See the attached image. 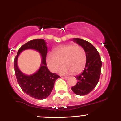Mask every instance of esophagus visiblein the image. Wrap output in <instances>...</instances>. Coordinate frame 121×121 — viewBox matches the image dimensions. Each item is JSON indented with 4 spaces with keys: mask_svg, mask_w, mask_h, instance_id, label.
<instances>
[{
    "mask_svg": "<svg viewBox=\"0 0 121 121\" xmlns=\"http://www.w3.org/2000/svg\"><path fill=\"white\" fill-rule=\"evenodd\" d=\"M61 78H63V79H65V80H67V79H68L67 77H61Z\"/></svg>",
    "mask_w": 121,
    "mask_h": 121,
    "instance_id": "1",
    "label": "esophagus"
}]
</instances>
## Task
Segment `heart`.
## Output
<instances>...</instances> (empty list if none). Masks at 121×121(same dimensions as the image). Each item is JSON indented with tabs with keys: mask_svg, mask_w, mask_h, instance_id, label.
I'll return each instance as SVG.
<instances>
[{
	"mask_svg": "<svg viewBox=\"0 0 121 121\" xmlns=\"http://www.w3.org/2000/svg\"><path fill=\"white\" fill-rule=\"evenodd\" d=\"M86 59V53L82 47L69 44L57 47L53 53L47 54L46 62L52 72H56L63 64L64 66L60 70L61 74H68L72 72L77 74L84 69Z\"/></svg>",
	"mask_w": 121,
	"mask_h": 121,
	"instance_id": "obj_1",
	"label": "heart"
}]
</instances>
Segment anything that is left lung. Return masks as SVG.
Listing matches in <instances>:
<instances>
[{"label": "left lung", "instance_id": "1", "mask_svg": "<svg viewBox=\"0 0 121 121\" xmlns=\"http://www.w3.org/2000/svg\"><path fill=\"white\" fill-rule=\"evenodd\" d=\"M72 40L84 48L87 59L83 72L76 77L77 84L72 87L71 89L77 95H85L91 92L98 84L100 77L102 61L99 53L91 43L79 38Z\"/></svg>", "mask_w": 121, "mask_h": 121}]
</instances>
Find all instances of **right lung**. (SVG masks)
<instances>
[{
  "label": "right lung",
  "mask_w": 121,
  "mask_h": 121,
  "mask_svg": "<svg viewBox=\"0 0 121 121\" xmlns=\"http://www.w3.org/2000/svg\"><path fill=\"white\" fill-rule=\"evenodd\" d=\"M27 49L36 50L42 56L40 68L36 73L30 75L24 74L17 65L18 56L22 51ZM47 43L44 40H30L20 47L14 60L15 73L19 86L25 93L37 99H44L49 96L55 81L60 77L56 73H51L47 67Z\"/></svg>",
  "instance_id": "add662e5"
}]
</instances>
